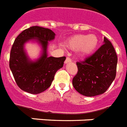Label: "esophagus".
Masks as SVG:
<instances>
[{
    "instance_id": "1",
    "label": "esophagus",
    "mask_w": 127,
    "mask_h": 127,
    "mask_svg": "<svg viewBox=\"0 0 127 127\" xmlns=\"http://www.w3.org/2000/svg\"><path fill=\"white\" fill-rule=\"evenodd\" d=\"M70 62H71V58H67L65 61V64H68V63Z\"/></svg>"
}]
</instances>
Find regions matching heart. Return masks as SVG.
<instances>
[{
	"label": "heart",
	"mask_w": 127,
	"mask_h": 127,
	"mask_svg": "<svg viewBox=\"0 0 127 127\" xmlns=\"http://www.w3.org/2000/svg\"><path fill=\"white\" fill-rule=\"evenodd\" d=\"M65 44L72 50H77L80 57L87 58L96 51L99 46V38L94 34H78L69 38Z\"/></svg>",
	"instance_id": "obj_1"
}]
</instances>
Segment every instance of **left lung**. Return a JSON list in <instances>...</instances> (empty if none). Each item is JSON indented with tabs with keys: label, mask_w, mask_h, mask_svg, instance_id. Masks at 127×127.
Segmentation results:
<instances>
[{
	"label": "left lung",
	"mask_w": 127,
	"mask_h": 127,
	"mask_svg": "<svg viewBox=\"0 0 127 127\" xmlns=\"http://www.w3.org/2000/svg\"><path fill=\"white\" fill-rule=\"evenodd\" d=\"M104 44L85 61L77 62L78 72L73 85L85 96H95L107 91L116 76L117 56L113 45L104 37Z\"/></svg>",
	"instance_id": "8db88e82"
}]
</instances>
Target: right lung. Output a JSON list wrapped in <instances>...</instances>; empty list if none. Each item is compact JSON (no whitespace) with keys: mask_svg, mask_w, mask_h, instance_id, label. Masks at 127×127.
Wrapping results in <instances>:
<instances>
[{"mask_svg":"<svg viewBox=\"0 0 127 127\" xmlns=\"http://www.w3.org/2000/svg\"><path fill=\"white\" fill-rule=\"evenodd\" d=\"M56 34L51 29L33 26L25 29L15 39L10 56V68L17 85L22 91L40 94L48 89L55 73L64 65L65 57L48 56L49 42ZM31 42L41 47L39 57L32 60L27 54L25 44Z\"/></svg>","mask_w":127,"mask_h":127,"instance_id":"right-lung-1","label":"right lung"}]
</instances>
